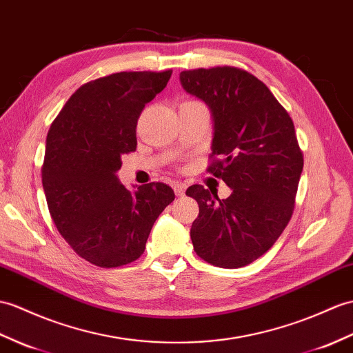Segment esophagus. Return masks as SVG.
Returning <instances> with one entry per match:
<instances>
[{
  "label": "esophagus",
  "instance_id": "obj_1",
  "mask_svg": "<svg viewBox=\"0 0 353 353\" xmlns=\"http://www.w3.org/2000/svg\"><path fill=\"white\" fill-rule=\"evenodd\" d=\"M186 183H180V182H174L173 183V190H174V194L177 195V196H182L183 194H185V191H186Z\"/></svg>",
  "mask_w": 353,
  "mask_h": 353
}]
</instances>
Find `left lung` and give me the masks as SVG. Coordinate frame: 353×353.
<instances>
[{
    "mask_svg": "<svg viewBox=\"0 0 353 353\" xmlns=\"http://www.w3.org/2000/svg\"><path fill=\"white\" fill-rule=\"evenodd\" d=\"M183 90L209 106L214 123L209 171L232 194L219 200L201 185L188 188L199 218L191 227L195 252L234 269L272 247L290 221L304 158L290 116L251 73L236 68L180 72Z\"/></svg>",
    "mask_w": 353,
    "mask_h": 353,
    "instance_id": "1",
    "label": "left lung"
}]
</instances>
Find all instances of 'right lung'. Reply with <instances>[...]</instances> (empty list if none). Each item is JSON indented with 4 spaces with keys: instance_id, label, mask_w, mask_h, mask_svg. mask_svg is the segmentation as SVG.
<instances>
[{
    "instance_id": "obj_1",
    "label": "right lung",
    "mask_w": 353,
    "mask_h": 353,
    "mask_svg": "<svg viewBox=\"0 0 353 353\" xmlns=\"http://www.w3.org/2000/svg\"><path fill=\"white\" fill-rule=\"evenodd\" d=\"M171 70L120 72L79 87L46 137L42 183L54 224L79 257L117 268L144 252L161 212L174 200L165 183L121 185V157L137 149V121L167 87Z\"/></svg>"
}]
</instances>
